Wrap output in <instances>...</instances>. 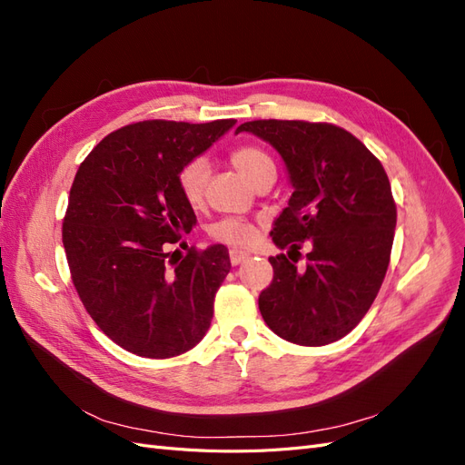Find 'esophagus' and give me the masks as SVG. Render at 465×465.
Here are the masks:
<instances>
[{"label":"esophagus","mask_w":465,"mask_h":465,"mask_svg":"<svg viewBox=\"0 0 465 465\" xmlns=\"http://www.w3.org/2000/svg\"><path fill=\"white\" fill-rule=\"evenodd\" d=\"M229 258H231L232 265H238V263L244 262L248 258V254H246V252H241V250H231L229 252Z\"/></svg>","instance_id":"esophagus-1"}]
</instances>
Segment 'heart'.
<instances>
[{
    "mask_svg": "<svg viewBox=\"0 0 465 465\" xmlns=\"http://www.w3.org/2000/svg\"><path fill=\"white\" fill-rule=\"evenodd\" d=\"M229 159L234 168L248 182L258 186L262 180H275V163L270 153L258 145H238L229 153ZM209 168L203 159H192L180 166L176 174V188L190 207L198 209L205 200ZM211 241L219 244H227L231 248H248L258 238V227L252 221L242 217H223L211 224L207 231Z\"/></svg>",
    "mask_w": 465,
    "mask_h": 465,
    "instance_id": "heart-1",
    "label": "heart"
}]
</instances>
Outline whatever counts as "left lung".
<instances>
[{
	"mask_svg": "<svg viewBox=\"0 0 465 465\" xmlns=\"http://www.w3.org/2000/svg\"><path fill=\"white\" fill-rule=\"evenodd\" d=\"M252 132L283 157L294 188L275 221L273 279L260 312L283 340L320 347L341 340L369 312L386 277L398 209L388 174L353 134L328 122L252 120ZM313 248L297 268L291 253Z\"/></svg>",
	"mask_w": 465,
	"mask_h": 465,
	"instance_id": "left-lung-1",
	"label": "left lung"
}]
</instances>
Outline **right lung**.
I'll return each instance as SVG.
<instances>
[{"label":"right lung","instance_id":"obj_1","mask_svg":"<svg viewBox=\"0 0 465 465\" xmlns=\"http://www.w3.org/2000/svg\"><path fill=\"white\" fill-rule=\"evenodd\" d=\"M234 124L135 122L108 134L77 168L62 224L69 273L96 326L134 355L186 353L213 318L229 250L173 258L171 246L195 224L176 174Z\"/></svg>","mask_w":465,"mask_h":465}]
</instances>
